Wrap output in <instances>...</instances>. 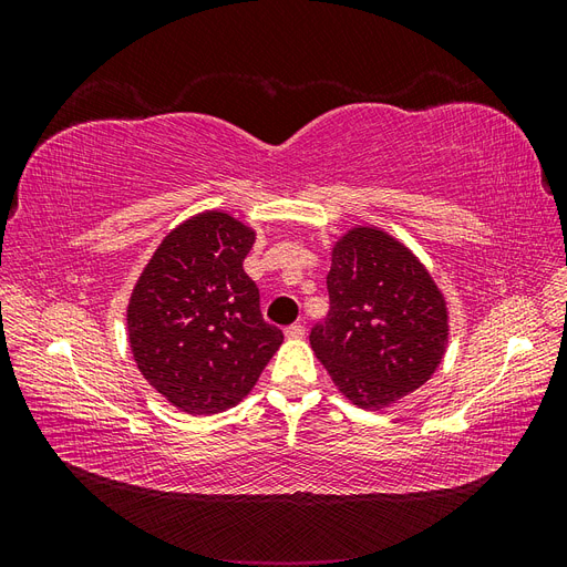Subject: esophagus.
<instances>
[{"label": "esophagus", "instance_id": "34e87169", "mask_svg": "<svg viewBox=\"0 0 567 567\" xmlns=\"http://www.w3.org/2000/svg\"><path fill=\"white\" fill-rule=\"evenodd\" d=\"M286 338H305V323H290L286 329Z\"/></svg>", "mask_w": 567, "mask_h": 567}]
</instances>
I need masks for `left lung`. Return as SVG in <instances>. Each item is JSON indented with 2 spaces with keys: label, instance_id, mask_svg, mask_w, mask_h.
<instances>
[{
  "label": "left lung",
  "instance_id": "obj_1",
  "mask_svg": "<svg viewBox=\"0 0 567 567\" xmlns=\"http://www.w3.org/2000/svg\"><path fill=\"white\" fill-rule=\"evenodd\" d=\"M326 288L331 307L310 342L352 404L383 409L431 379L447 346V305L414 252L357 227L336 244Z\"/></svg>",
  "mask_w": 567,
  "mask_h": 567
}]
</instances>
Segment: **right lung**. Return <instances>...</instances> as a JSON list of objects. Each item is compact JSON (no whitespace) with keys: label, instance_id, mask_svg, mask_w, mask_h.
Wrapping results in <instances>:
<instances>
[{"label":"right lung","instance_id":"1","mask_svg":"<svg viewBox=\"0 0 567 567\" xmlns=\"http://www.w3.org/2000/svg\"><path fill=\"white\" fill-rule=\"evenodd\" d=\"M252 244L255 231L231 215H196L163 238L132 290L134 362L186 414L241 402L284 342L244 271Z\"/></svg>","mask_w":567,"mask_h":567}]
</instances>
